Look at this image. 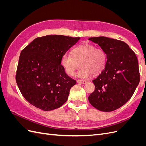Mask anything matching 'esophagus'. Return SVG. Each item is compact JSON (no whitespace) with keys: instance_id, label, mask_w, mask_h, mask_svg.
<instances>
[{"instance_id":"34e87169","label":"esophagus","mask_w":146,"mask_h":146,"mask_svg":"<svg viewBox=\"0 0 146 146\" xmlns=\"http://www.w3.org/2000/svg\"><path fill=\"white\" fill-rule=\"evenodd\" d=\"M77 82L78 83H81V84H85L87 82L85 80H77Z\"/></svg>"}]
</instances>
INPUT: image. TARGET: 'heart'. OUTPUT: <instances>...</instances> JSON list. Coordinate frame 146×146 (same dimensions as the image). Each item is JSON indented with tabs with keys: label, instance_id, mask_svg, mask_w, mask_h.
<instances>
[{
	"label": "heart",
	"instance_id": "obj_1",
	"mask_svg": "<svg viewBox=\"0 0 146 146\" xmlns=\"http://www.w3.org/2000/svg\"><path fill=\"white\" fill-rule=\"evenodd\" d=\"M107 56L102 48H98L89 43H83L74 47L70 54H64L61 57L60 64L64 72L73 76L75 70L81 66L77 73L80 78H87L92 74L98 76L104 70Z\"/></svg>",
	"mask_w": 146,
	"mask_h": 146
}]
</instances>
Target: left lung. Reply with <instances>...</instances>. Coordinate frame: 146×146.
I'll list each match as a JSON object with an SVG mask.
<instances>
[{"label":"left lung","instance_id":"left-lung-1","mask_svg":"<svg viewBox=\"0 0 146 146\" xmlns=\"http://www.w3.org/2000/svg\"><path fill=\"white\" fill-rule=\"evenodd\" d=\"M89 40L107 54L105 68L92 82L95 90L90 103L102 111H112L124 105L133 96L140 80L138 61L135 52L123 41L104 36Z\"/></svg>","mask_w":146,"mask_h":146}]
</instances>
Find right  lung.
<instances>
[{
	"label": "right lung",
	"mask_w": 146,
	"mask_h": 146,
	"mask_svg": "<svg viewBox=\"0 0 146 146\" xmlns=\"http://www.w3.org/2000/svg\"><path fill=\"white\" fill-rule=\"evenodd\" d=\"M80 39L47 35L35 39L21 51L16 80L22 95L30 104L50 111L67 101L76 80L66 74L60 60Z\"/></svg>",
	"instance_id": "1"
}]
</instances>
